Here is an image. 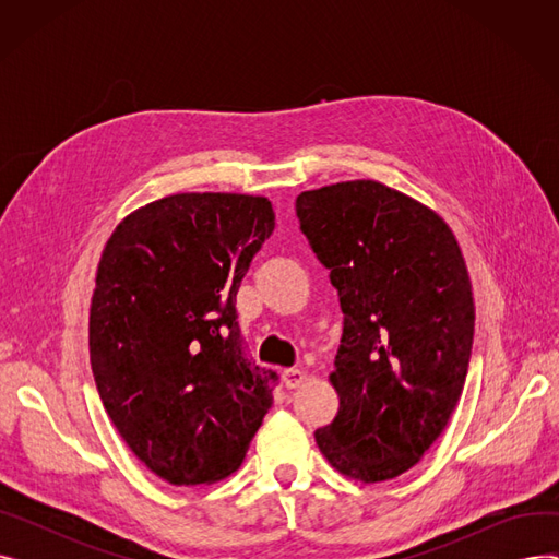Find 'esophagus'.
<instances>
[{"label": "esophagus", "mask_w": 559, "mask_h": 559, "mask_svg": "<svg viewBox=\"0 0 559 559\" xmlns=\"http://www.w3.org/2000/svg\"><path fill=\"white\" fill-rule=\"evenodd\" d=\"M304 380H306V371L299 369V367H289V369L283 371V383H285V388H289V390H295V388L304 385Z\"/></svg>", "instance_id": "1"}]
</instances>
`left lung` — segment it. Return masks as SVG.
Here are the masks:
<instances>
[{"label":"left lung","instance_id":"8db88e82","mask_svg":"<svg viewBox=\"0 0 559 559\" xmlns=\"http://www.w3.org/2000/svg\"><path fill=\"white\" fill-rule=\"evenodd\" d=\"M297 217L344 312L335 419L314 432L340 474L392 480L447 428L474 344V295L449 224L378 181L297 197Z\"/></svg>","mask_w":559,"mask_h":559}]
</instances>
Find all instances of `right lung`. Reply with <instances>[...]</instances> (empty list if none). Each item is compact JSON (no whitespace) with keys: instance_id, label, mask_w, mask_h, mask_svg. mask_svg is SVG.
I'll list each match as a JSON object with an SVG mask.
<instances>
[{"instance_id":"obj_1","label":"right lung","mask_w":559,"mask_h":559,"mask_svg":"<svg viewBox=\"0 0 559 559\" xmlns=\"http://www.w3.org/2000/svg\"><path fill=\"white\" fill-rule=\"evenodd\" d=\"M267 197L183 192L142 205L104 247L91 365L117 432L169 485L238 472L278 376L245 354L235 295L274 230Z\"/></svg>"}]
</instances>
